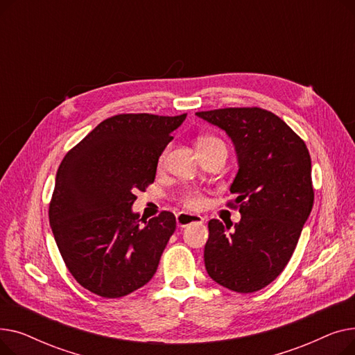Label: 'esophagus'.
I'll return each mask as SVG.
<instances>
[{"label":"esophagus","instance_id":"obj_1","mask_svg":"<svg viewBox=\"0 0 355 355\" xmlns=\"http://www.w3.org/2000/svg\"><path fill=\"white\" fill-rule=\"evenodd\" d=\"M193 223H204V218L197 214H189V213H178L177 214V226L178 227H185L189 225H193Z\"/></svg>","mask_w":355,"mask_h":355}]
</instances>
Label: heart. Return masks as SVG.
Returning a JSON list of instances; mask_svg holds the SVG:
<instances>
[{
	"label": "heart",
	"mask_w": 355,
	"mask_h": 355,
	"mask_svg": "<svg viewBox=\"0 0 355 355\" xmlns=\"http://www.w3.org/2000/svg\"><path fill=\"white\" fill-rule=\"evenodd\" d=\"M216 145H225L223 144L221 139H218L217 137L213 135H202L197 139V149L198 151H202V149H209L213 148ZM164 155L165 153H162L158 158V164H161L164 161ZM178 201L182 204L184 207H189V209H201L204 206V202H206V198L201 193H198L197 190H184L180 196H178Z\"/></svg>",
	"instance_id": "1"
}]
</instances>
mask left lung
<instances>
[{
  "mask_svg": "<svg viewBox=\"0 0 355 355\" xmlns=\"http://www.w3.org/2000/svg\"><path fill=\"white\" fill-rule=\"evenodd\" d=\"M232 138L239 173L227 207L241 220L230 232L209 221L204 263L218 285L239 293L268 286L282 273L313 206L311 157L304 139L272 112L225 107L197 112Z\"/></svg>",
  "mask_w": 355,
  "mask_h": 355,
  "instance_id": "1",
  "label": "left lung"
}]
</instances>
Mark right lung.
Returning a JSON list of instances; mask_svg holds the SVG:
<instances>
[{"label":"right lung","instance_id":"1","mask_svg":"<svg viewBox=\"0 0 355 355\" xmlns=\"http://www.w3.org/2000/svg\"><path fill=\"white\" fill-rule=\"evenodd\" d=\"M185 116H110L64 155L50 226L66 268L92 293L114 300L155 275L175 216L164 210L141 226L130 207L135 193L154 182L158 158Z\"/></svg>","mask_w":355,"mask_h":355}]
</instances>
